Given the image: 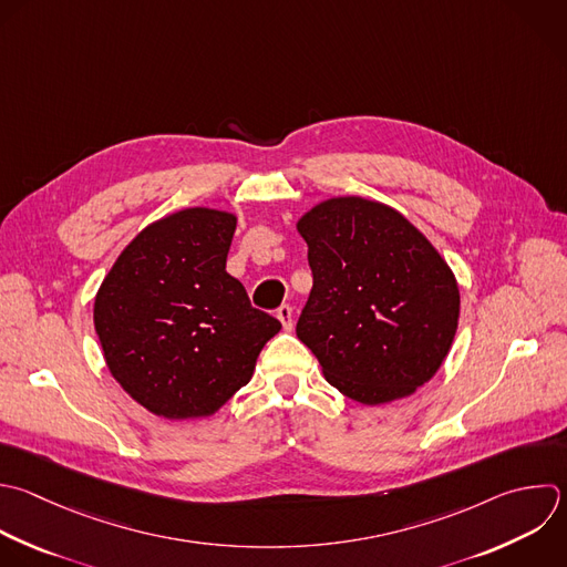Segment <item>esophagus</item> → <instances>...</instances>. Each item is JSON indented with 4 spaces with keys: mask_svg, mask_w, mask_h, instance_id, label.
Segmentation results:
<instances>
[{
    "mask_svg": "<svg viewBox=\"0 0 567 567\" xmlns=\"http://www.w3.org/2000/svg\"><path fill=\"white\" fill-rule=\"evenodd\" d=\"M277 319L281 321V326H284V330H292V306H288V303H284V306H279L277 308Z\"/></svg>",
    "mask_w": 567,
    "mask_h": 567,
    "instance_id": "obj_1",
    "label": "esophagus"
}]
</instances>
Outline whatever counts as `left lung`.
Here are the masks:
<instances>
[{"mask_svg":"<svg viewBox=\"0 0 567 567\" xmlns=\"http://www.w3.org/2000/svg\"><path fill=\"white\" fill-rule=\"evenodd\" d=\"M297 230L312 270L297 337L328 383L379 405L430 381L458 321V286L434 246L403 215L361 197L315 206Z\"/></svg>","mask_w":567,"mask_h":567,"instance_id":"obj_1","label":"left lung"}]
</instances>
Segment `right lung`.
<instances>
[{
  "label": "right lung",
  "instance_id": "1",
  "mask_svg": "<svg viewBox=\"0 0 567 567\" xmlns=\"http://www.w3.org/2000/svg\"><path fill=\"white\" fill-rule=\"evenodd\" d=\"M235 228V215L210 208L164 217L126 246L97 292L95 330L109 370L159 416L217 412L281 330L226 272Z\"/></svg>",
  "mask_w": 567,
  "mask_h": 567
}]
</instances>
